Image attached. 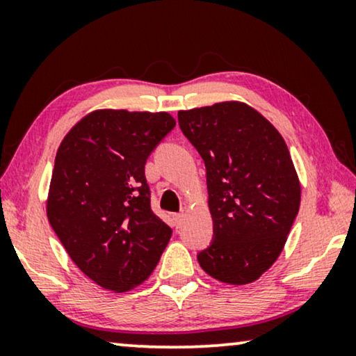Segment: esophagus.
<instances>
[{"label":"esophagus","instance_id":"obj_1","mask_svg":"<svg viewBox=\"0 0 356 356\" xmlns=\"http://www.w3.org/2000/svg\"><path fill=\"white\" fill-rule=\"evenodd\" d=\"M173 220H175V225L177 227H181V223L184 220V213L179 212V213H175L173 216Z\"/></svg>","mask_w":356,"mask_h":356}]
</instances>
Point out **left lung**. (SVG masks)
Listing matches in <instances>:
<instances>
[{"label": "left lung", "mask_w": 356, "mask_h": 356, "mask_svg": "<svg viewBox=\"0 0 356 356\" xmlns=\"http://www.w3.org/2000/svg\"><path fill=\"white\" fill-rule=\"evenodd\" d=\"M207 172L213 241L197 254L218 282L246 285L277 261L298 213L301 186L282 134L259 111L230 100L178 111Z\"/></svg>", "instance_id": "8db88e82"}]
</instances>
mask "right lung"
Here are the masks:
<instances>
[{"label": "right lung", "mask_w": 356, "mask_h": 356, "mask_svg": "<svg viewBox=\"0 0 356 356\" xmlns=\"http://www.w3.org/2000/svg\"><path fill=\"white\" fill-rule=\"evenodd\" d=\"M175 124L167 111L95 110L58 147L48 222L72 262L102 289L139 286L168 245L172 228L150 209L144 165Z\"/></svg>", "instance_id": "obj_1"}]
</instances>
